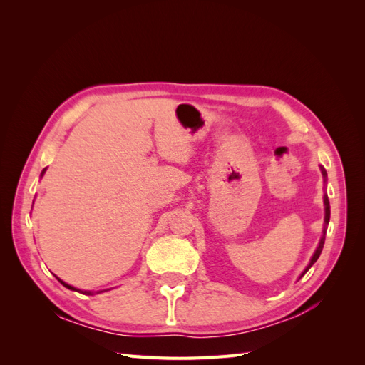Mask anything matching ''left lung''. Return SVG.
I'll list each match as a JSON object with an SVG mask.
<instances>
[{
  "label": "left lung",
  "instance_id": "obj_1",
  "mask_svg": "<svg viewBox=\"0 0 365 365\" xmlns=\"http://www.w3.org/2000/svg\"><path fill=\"white\" fill-rule=\"evenodd\" d=\"M322 172H323V176H326V170L322 168ZM324 207H326V217H324V222H326V225L329 224V219H330V204H329V197H327V195L324 196ZM324 235H326V228H324V233H323V237H322V240H319V244H318V248H317V251L314 252V256H312V259H311V263L307 264V268L304 269V272L303 274H306L307 271H309V268L312 267V264L318 260V257H319V254H322V251H323V247H324Z\"/></svg>",
  "mask_w": 365,
  "mask_h": 365
}]
</instances>
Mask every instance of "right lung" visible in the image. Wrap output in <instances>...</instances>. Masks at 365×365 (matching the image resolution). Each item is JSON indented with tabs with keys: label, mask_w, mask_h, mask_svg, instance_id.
Segmentation results:
<instances>
[{
	"label": "right lung",
	"mask_w": 365,
	"mask_h": 365,
	"mask_svg": "<svg viewBox=\"0 0 365 365\" xmlns=\"http://www.w3.org/2000/svg\"><path fill=\"white\" fill-rule=\"evenodd\" d=\"M43 172H46V169H43V170H42V173H43ZM58 280H59V279H58ZM59 282H61V283H62V284L65 286V288H68V289H73V291H79V289H76V288H73V286H70V284H67V283H63L62 280H59ZM79 292H81V291H79ZM82 294H86V295H90L91 292H88V291H83Z\"/></svg>",
	"instance_id": "1"
}]
</instances>
